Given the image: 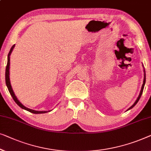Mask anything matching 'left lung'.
<instances>
[{
	"instance_id": "8db88e82",
	"label": "left lung",
	"mask_w": 151,
	"mask_h": 151,
	"mask_svg": "<svg viewBox=\"0 0 151 151\" xmlns=\"http://www.w3.org/2000/svg\"><path fill=\"white\" fill-rule=\"evenodd\" d=\"M144 72H145V77H144V81H143V84H142V88H141V91H140V93H139V96H138V97H137V99H136V101H135V103L134 104L132 105V106L130 107L127 110H130V109H132V108H134V107L135 106V105H136V104L137 102H138V101H139V98L141 97V96H142V92H143V90H144V87H145V82H146V73H145V69H144Z\"/></svg>"
}]
</instances>
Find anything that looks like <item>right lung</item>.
<instances>
[{
	"label": "right lung",
	"mask_w": 151,
	"mask_h": 151,
	"mask_svg": "<svg viewBox=\"0 0 151 151\" xmlns=\"http://www.w3.org/2000/svg\"><path fill=\"white\" fill-rule=\"evenodd\" d=\"M15 47V45H13L12 47V48H11L8 54V56H7V64H6V70H5V82H6V86H7V88L9 91V93L11 94V95H12V97L14 100L15 101V102L16 103V104L18 105V106L20 107L21 108L24 109V110H26L28 111V112H31V113H33V114H43V113H46L47 112H50V111H37V110H31V109H29L27 108V107H25L24 105H22L21 104L20 102L18 99H17V98L16 97V96L14 94V92L13 91L12 89V85H11V82H10V79H9V65H10V55L11 54H12V50Z\"/></svg>",
	"instance_id": "add662e5"
}]
</instances>
